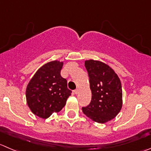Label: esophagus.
<instances>
[{
  "mask_svg": "<svg viewBox=\"0 0 151 151\" xmlns=\"http://www.w3.org/2000/svg\"><path fill=\"white\" fill-rule=\"evenodd\" d=\"M74 93H75V94H77V93H78V92H79V90L78 89H75V90L74 91Z\"/></svg>",
  "mask_w": 151,
  "mask_h": 151,
  "instance_id": "obj_1",
  "label": "esophagus"
}]
</instances>
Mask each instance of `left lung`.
I'll use <instances>...</instances> for the list:
<instances>
[{"mask_svg": "<svg viewBox=\"0 0 151 151\" xmlns=\"http://www.w3.org/2000/svg\"><path fill=\"white\" fill-rule=\"evenodd\" d=\"M91 90V100L82 110L86 116L98 123H105L119 114L122 105V91L117 74L100 61L85 62Z\"/></svg>", "mask_w": 151, "mask_h": 151, "instance_id": "1", "label": "left lung"}]
</instances>
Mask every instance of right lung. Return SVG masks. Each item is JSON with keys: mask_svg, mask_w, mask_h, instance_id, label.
I'll return each instance as SVG.
<instances>
[{"mask_svg": "<svg viewBox=\"0 0 151 151\" xmlns=\"http://www.w3.org/2000/svg\"><path fill=\"white\" fill-rule=\"evenodd\" d=\"M63 63L52 61L40 67L26 88L28 106L34 114L46 119L65 106L71 91L67 80L61 77Z\"/></svg>", "mask_w": 151, "mask_h": 151, "instance_id": "add662e5", "label": "right lung"}]
</instances>
